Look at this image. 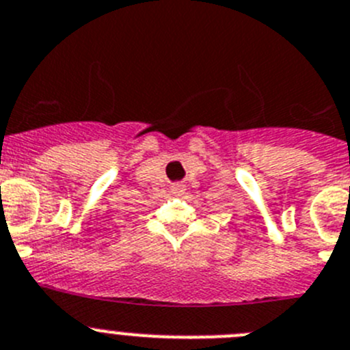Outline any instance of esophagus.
<instances>
[{
    "mask_svg": "<svg viewBox=\"0 0 350 350\" xmlns=\"http://www.w3.org/2000/svg\"><path fill=\"white\" fill-rule=\"evenodd\" d=\"M171 190L174 195H181L185 193V185H181V183H174V185L171 187Z\"/></svg>",
    "mask_w": 350,
    "mask_h": 350,
    "instance_id": "1",
    "label": "esophagus"
}]
</instances>
